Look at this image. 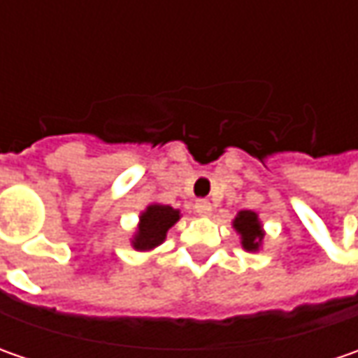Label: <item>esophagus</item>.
I'll return each instance as SVG.
<instances>
[{
    "mask_svg": "<svg viewBox=\"0 0 358 358\" xmlns=\"http://www.w3.org/2000/svg\"><path fill=\"white\" fill-rule=\"evenodd\" d=\"M195 211H197L201 217H207V215H211V211H213V205L207 199H199L195 203Z\"/></svg>",
    "mask_w": 358,
    "mask_h": 358,
    "instance_id": "obj_1",
    "label": "esophagus"
}]
</instances>
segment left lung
Masks as SVG:
<instances>
[{
  "label": "left lung",
  "instance_id": "left-lung-1",
  "mask_svg": "<svg viewBox=\"0 0 358 358\" xmlns=\"http://www.w3.org/2000/svg\"><path fill=\"white\" fill-rule=\"evenodd\" d=\"M233 227L237 229V233H241V239H243V247L247 251H257L259 249V243L263 239V231L259 225V219L253 211H241L233 223Z\"/></svg>",
  "mask_w": 358,
  "mask_h": 358
}]
</instances>
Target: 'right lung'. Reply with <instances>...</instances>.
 <instances>
[{
    "instance_id": "right-lung-1",
    "label": "right lung",
    "mask_w": 358,
    "mask_h": 358,
    "mask_svg": "<svg viewBox=\"0 0 358 358\" xmlns=\"http://www.w3.org/2000/svg\"><path fill=\"white\" fill-rule=\"evenodd\" d=\"M179 221V211L169 205H149L141 215L139 231L133 239V247L137 251H149L163 243L167 231Z\"/></svg>"
}]
</instances>
